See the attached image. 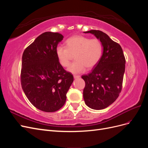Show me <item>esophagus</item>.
Segmentation results:
<instances>
[{"label": "esophagus", "instance_id": "obj_1", "mask_svg": "<svg viewBox=\"0 0 148 148\" xmlns=\"http://www.w3.org/2000/svg\"><path fill=\"white\" fill-rule=\"evenodd\" d=\"M73 77H74L75 79H78V78H80V76H79V75H74Z\"/></svg>", "mask_w": 148, "mask_h": 148}]
</instances>
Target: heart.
Wrapping results in <instances>:
<instances>
[{
  "instance_id": "1",
  "label": "heart",
  "mask_w": 148,
  "mask_h": 148,
  "mask_svg": "<svg viewBox=\"0 0 148 148\" xmlns=\"http://www.w3.org/2000/svg\"><path fill=\"white\" fill-rule=\"evenodd\" d=\"M66 47L58 46L56 53L59 63L64 67L70 64L72 55L76 61L71 64L68 70L70 72L81 73L88 69H92L100 61L103 47L97 39H90L81 35L71 36L65 42Z\"/></svg>"
}]
</instances>
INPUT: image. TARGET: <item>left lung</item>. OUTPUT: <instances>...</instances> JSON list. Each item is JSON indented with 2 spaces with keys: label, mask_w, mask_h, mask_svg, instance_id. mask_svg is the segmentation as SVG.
Instances as JSON below:
<instances>
[{
  "label": "left lung",
  "mask_w": 148,
  "mask_h": 148,
  "mask_svg": "<svg viewBox=\"0 0 148 148\" xmlns=\"http://www.w3.org/2000/svg\"><path fill=\"white\" fill-rule=\"evenodd\" d=\"M84 33L95 35L99 40L103 53L91 72L82 77L85 82L83 98L89 108L104 109L117 99L122 90L125 59L122 47L107 34L99 30Z\"/></svg>",
  "instance_id": "obj_1"
}]
</instances>
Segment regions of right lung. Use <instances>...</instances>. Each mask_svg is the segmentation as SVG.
<instances>
[{
	"label": "right lung",
	"instance_id": "1",
	"mask_svg": "<svg viewBox=\"0 0 148 148\" xmlns=\"http://www.w3.org/2000/svg\"><path fill=\"white\" fill-rule=\"evenodd\" d=\"M62 34L45 32L26 48L21 71L22 89L35 107L53 112L65 104L73 76L59 63L56 50Z\"/></svg>",
	"mask_w": 148,
	"mask_h": 148
}]
</instances>
